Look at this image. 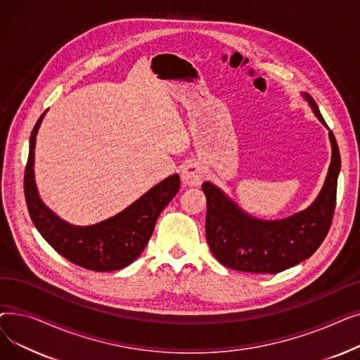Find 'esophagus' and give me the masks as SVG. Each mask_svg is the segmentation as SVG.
Returning <instances> with one entry per match:
<instances>
[{"mask_svg":"<svg viewBox=\"0 0 360 360\" xmlns=\"http://www.w3.org/2000/svg\"><path fill=\"white\" fill-rule=\"evenodd\" d=\"M181 176L186 186H198L204 181V169L198 162L190 160L185 163Z\"/></svg>","mask_w":360,"mask_h":360,"instance_id":"esophagus-1","label":"esophagus"}]
</instances>
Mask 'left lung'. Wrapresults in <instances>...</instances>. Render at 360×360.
<instances>
[{
	"mask_svg": "<svg viewBox=\"0 0 360 360\" xmlns=\"http://www.w3.org/2000/svg\"><path fill=\"white\" fill-rule=\"evenodd\" d=\"M315 117L327 128L323 115L308 93ZM331 163L316 200L305 209L281 220L251 217L210 182L202 184L207 198L205 236L216 259L238 271L276 274L309 258L326 239L335 210L340 151L333 131Z\"/></svg>",
	"mask_w": 360,
	"mask_h": 360,
	"instance_id": "left-lung-1",
	"label": "left lung"
}]
</instances>
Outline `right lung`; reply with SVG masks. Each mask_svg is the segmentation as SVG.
<instances>
[{
  "label": "right lung",
  "instance_id": "obj_1",
  "mask_svg": "<svg viewBox=\"0 0 360 360\" xmlns=\"http://www.w3.org/2000/svg\"><path fill=\"white\" fill-rule=\"evenodd\" d=\"M45 112L37 120L29 146L25 170V197L30 219L51 247L70 262L91 271L121 270L146 248L156 220L179 190V176L172 175L159 182L125 210L91 226H74L42 202L33 174L34 143Z\"/></svg>",
  "mask_w": 360,
  "mask_h": 360
}]
</instances>
